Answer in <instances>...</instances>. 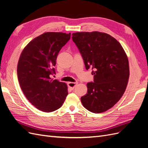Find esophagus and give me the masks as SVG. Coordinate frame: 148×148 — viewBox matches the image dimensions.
I'll return each mask as SVG.
<instances>
[{
	"label": "esophagus",
	"instance_id": "34e87169",
	"mask_svg": "<svg viewBox=\"0 0 148 148\" xmlns=\"http://www.w3.org/2000/svg\"><path fill=\"white\" fill-rule=\"evenodd\" d=\"M77 84V82H68V86L69 87V88H71V90H73L75 88V85Z\"/></svg>",
	"mask_w": 148,
	"mask_h": 148
}]
</instances>
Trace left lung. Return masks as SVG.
<instances>
[{
    "mask_svg": "<svg viewBox=\"0 0 148 148\" xmlns=\"http://www.w3.org/2000/svg\"><path fill=\"white\" fill-rule=\"evenodd\" d=\"M72 36L86 69L91 67L94 75L82 103L91 112H104L116 104L126 89L130 74L127 55L121 44L106 33L76 32Z\"/></svg>",
    "mask_w": 148,
    "mask_h": 148,
    "instance_id": "left-lung-1",
    "label": "left lung"
}]
</instances>
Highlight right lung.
<instances>
[{
    "label": "right lung",
    "mask_w": 148,
    "mask_h": 148,
    "mask_svg": "<svg viewBox=\"0 0 148 148\" xmlns=\"http://www.w3.org/2000/svg\"><path fill=\"white\" fill-rule=\"evenodd\" d=\"M71 33L46 32L32 40L22 52L17 66L21 88L38 110L52 112L63 105L68 92L64 82L53 80L58 54Z\"/></svg>",
    "instance_id": "1"
}]
</instances>
